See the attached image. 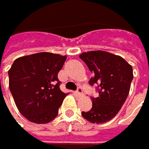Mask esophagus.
Segmentation results:
<instances>
[{
  "instance_id": "obj_1",
  "label": "esophagus",
  "mask_w": 149,
  "mask_h": 149,
  "mask_svg": "<svg viewBox=\"0 0 149 149\" xmlns=\"http://www.w3.org/2000/svg\"><path fill=\"white\" fill-rule=\"evenodd\" d=\"M76 94L78 96H82L83 95V89L81 87H78L77 90H76Z\"/></svg>"
}]
</instances>
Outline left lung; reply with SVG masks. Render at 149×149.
I'll return each instance as SVG.
<instances>
[{"instance_id": "1", "label": "left lung", "mask_w": 149, "mask_h": 149, "mask_svg": "<svg viewBox=\"0 0 149 149\" xmlns=\"http://www.w3.org/2000/svg\"><path fill=\"white\" fill-rule=\"evenodd\" d=\"M94 76L90 86H97V97H91L92 108L82 112L91 123H105L120 110L126 100L133 79L132 67L120 56L103 51H92L80 55Z\"/></svg>"}]
</instances>
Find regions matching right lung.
I'll return each mask as SVG.
<instances>
[{"instance_id":"obj_1","label":"right lung","mask_w":149,"mask_h":149,"mask_svg":"<svg viewBox=\"0 0 149 149\" xmlns=\"http://www.w3.org/2000/svg\"><path fill=\"white\" fill-rule=\"evenodd\" d=\"M66 56L39 52L17 58L8 71L9 89L17 108L28 120H53L67 94L60 90L58 74Z\"/></svg>"}]
</instances>
